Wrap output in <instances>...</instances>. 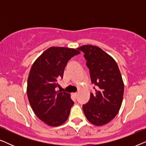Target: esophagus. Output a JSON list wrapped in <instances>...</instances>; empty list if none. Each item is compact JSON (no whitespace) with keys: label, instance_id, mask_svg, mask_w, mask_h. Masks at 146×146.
<instances>
[{"label":"esophagus","instance_id":"esophagus-1","mask_svg":"<svg viewBox=\"0 0 146 146\" xmlns=\"http://www.w3.org/2000/svg\"><path fill=\"white\" fill-rule=\"evenodd\" d=\"M78 93H72V96L74 98H76L78 97Z\"/></svg>","mask_w":146,"mask_h":146}]
</instances>
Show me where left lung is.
<instances>
[{
	"label": "left lung",
	"mask_w": 146,
	"mask_h": 146,
	"mask_svg": "<svg viewBox=\"0 0 146 146\" xmlns=\"http://www.w3.org/2000/svg\"><path fill=\"white\" fill-rule=\"evenodd\" d=\"M78 50L84 53L92 83L97 86L83 105L84 113L92 124L105 125L115 117L122 103L124 85L120 71L115 60L98 46L84 45Z\"/></svg>",
	"instance_id": "left-lung-1"
}]
</instances>
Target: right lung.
Returning a JSON list of instances; mask_svg holds the SVG:
<instances>
[{
  "label": "right lung",
  "mask_w": 146,
  "mask_h": 146,
  "mask_svg": "<svg viewBox=\"0 0 146 146\" xmlns=\"http://www.w3.org/2000/svg\"><path fill=\"white\" fill-rule=\"evenodd\" d=\"M78 48L50 47L32 66L27 82V96L34 112L50 126H58L68 118L74 102L70 94L56 91L68 62L78 54Z\"/></svg>",
  "instance_id": "1"
}]
</instances>
